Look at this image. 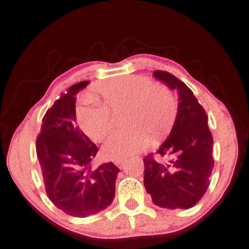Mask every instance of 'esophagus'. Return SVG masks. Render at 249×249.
<instances>
[{
  "instance_id": "esophagus-1",
  "label": "esophagus",
  "mask_w": 249,
  "mask_h": 249,
  "mask_svg": "<svg viewBox=\"0 0 249 249\" xmlns=\"http://www.w3.org/2000/svg\"><path fill=\"white\" fill-rule=\"evenodd\" d=\"M124 160H115V165L118 167V168H120V169L124 167Z\"/></svg>"
}]
</instances>
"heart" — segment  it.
Here are the masks:
<instances>
[{
  "label": "heart",
  "mask_w": 249,
  "mask_h": 249,
  "mask_svg": "<svg viewBox=\"0 0 249 249\" xmlns=\"http://www.w3.org/2000/svg\"><path fill=\"white\" fill-rule=\"evenodd\" d=\"M102 104L89 103L78 110V123L93 141H102L112 126L111 114L124 109V124L129 129L112 133L103 145V155L124 160L144 151L151 137L167 132L175 119L177 104L172 93L142 76H124L96 87Z\"/></svg>",
  "instance_id": "b5f03b06"
}]
</instances>
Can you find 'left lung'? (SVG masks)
Segmentation results:
<instances>
[{
	"label": "left lung",
	"instance_id": "1",
	"mask_svg": "<svg viewBox=\"0 0 249 249\" xmlns=\"http://www.w3.org/2000/svg\"><path fill=\"white\" fill-rule=\"evenodd\" d=\"M153 76L179 95L171 132L157 154L167 160L144 157V185L161 208L189 209L203 197L213 168V140L208 117L190 88L173 74L156 70Z\"/></svg>",
	"mask_w": 249,
	"mask_h": 249
}]
</instances>
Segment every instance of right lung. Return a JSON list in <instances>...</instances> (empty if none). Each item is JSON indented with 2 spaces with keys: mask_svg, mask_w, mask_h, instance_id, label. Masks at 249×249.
<instances>
[{
  "mask_svg": "<svg viewBox=\"0 0 249 249\" xmlns=\"http://www.w3.org/2000/svg\"><path fill=\"white\" fill-rule=\"evenodd\" d=\"M88 84H73L54 103L42 119L36 138L46 194L58 209L78 218L108 207L120 171L112 162L92 168L97 146L76 124V95Z\"/></svg>",
  "mask_w": 249,
  "mask_h": 249,
  "instance_id": "right-lung-1",
  "label": "right lung"
}]
</instances>
